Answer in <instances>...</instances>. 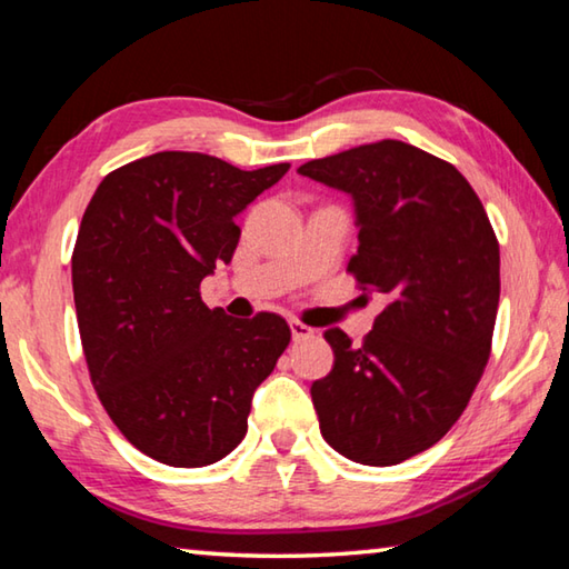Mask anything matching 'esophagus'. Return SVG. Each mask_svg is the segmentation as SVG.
Listing matches in <instances>:
<instances>
[{"mask_svg":"<svg viewBox=\"0 0 569 569\" xmlns=\"http://www.w3.org/2000/svg\"><path fill=\"white\" fill-rule=\"evenodd\" d=\"M291 333H293V339L296 341H301V339H311V336L316 333L311 326H306V323H301V321H291Z\"/></svg>","mask_w":569,"mask_h":569,"instance_id":"34e87169","label":"esophagus"}]
</instances>
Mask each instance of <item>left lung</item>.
Segmentation results:
<instances>
[{
  "label": "left lung",
  "mask_w": 569,
  "mask_h": 569,
  "mask_svg": "<svg viewBox=\"0 0 569 569\" xmlns=\"http://www.w3.org/2000/svg\"><path fill=\"white\" fill-rule=\"evenodd\" d=\"M298 172L353 198L359 250L346 271L387 298L359 349L341 329L323 333L333 369L311 387L321 435L359 465H399L455 427L485 373L499 240L467 178L409 142H371Z\"/></svg>",
  "instance_id": "left-lung-1"
}]
</instances>
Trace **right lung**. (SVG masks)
I'll return each mask as SVG.
<instances>
[{
	"mask_svg": "<svg viewBox=\"0 0 569 569\" xmlns=\"http://www.w3.org/2000/svg\"><path fill=\"white\" fill-rule=\"evenodd\" d=\"M288 168L166 150L108 172L84 210L72 291L90 381L122 437L162 465L230 455L291 343L278 313L228 319L200 298V281L236 253V216Z\"/></svg>",
	"mask_w": 569,
	"mask_h": 569,
	"instance_id": "add662e5",
	"label": "right lung"
}]
</instances>
